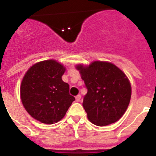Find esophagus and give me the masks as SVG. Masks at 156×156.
<instances>
[{
  "instance_id": "1",
  "label": "esophagus",
  "mask_w": 156,
  "mask_h": 156,
  "mask_svg": "<svg viewBox=\"0 0 156 156\" xmlns=\"http://www.w3.org/2000/svg\"><path fill=\"white\" fill-rule=\"evenodd\" d=\"M80 98H81V95L80 94H78L76 96V101H78V102H79L80 101Z\"/></svg>"
}]
</instances>
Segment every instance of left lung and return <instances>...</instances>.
Listing matches in <instances>:
<instances>
[{"label": "left lung", "instance_id": "1", "mask_svg": "<svg viewBox=\"0 0 156 156\" xmlns=\"http://www.w3.org/2000/svg\"><path fill=\"white\" fill-rule=\"evenodd\" d=\"M81 78L87 88L83 106L88 119L99 126L114 123L123 115L131 98V85L126 74L108 62L78 64Z\"/></svg>", "mask_w": 156, "mask_h": 156}]
</instances>
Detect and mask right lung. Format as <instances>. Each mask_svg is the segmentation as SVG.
<instances>
[{
	"label": "right lung",
	"mask_w": 156,
	"mask_h": 156,
	"mask_svg": "<svg viewBox=\"0 0 156 156\" xmlns=\"http://www.w3.org/2000/svg\"><path fill=\"white\" fill-rule=\"evenodd\" d=\"M66 67L54 59L40 62L27 70L20 86L25 109L44 124L61 120L75 100L69 85L62 80Z\"/></svg>",
	"instance_id": "add662e5"
}]
</instances>
